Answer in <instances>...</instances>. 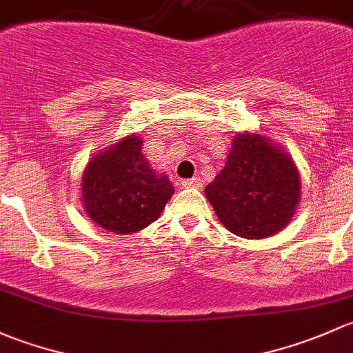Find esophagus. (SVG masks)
Here are the masks:
<instances>
[{
  "mask_svg": "<svg viewBox=\"0 0 353 353\" xmlns=\"http://www.w3.org/2000/svg\"><path fill=\"white\" fill-rule=\"evenodd\" d=\"M181 185H183L185 188H201L202 187V180L199 176L188 178V180H181Z\"/></svg>",
  "mask_w": 353,
  "mask_h": 353,
  "instance_id": "1",
  "label": "esophagus"
}]
</instances>
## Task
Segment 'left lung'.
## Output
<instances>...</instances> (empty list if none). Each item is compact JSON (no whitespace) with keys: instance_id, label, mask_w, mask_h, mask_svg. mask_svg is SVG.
Here are the masks:
<instances>
[{"instance_id":"obj_1","label":"left lung","mask_w":353,"mask_h":353,"mask_svg":"<svg viewBox=\"0 0 353 353\" xmlns=\"http://www.w3.org/2000/svg\"><path fill=\"white\" fill-rule=\"evenodd\" d=\"M207 201L232 234L263 239L282 231L301 199V176L285 150L260 134H236L228 161L205 187Z\"/></svg>"}]
</instances>
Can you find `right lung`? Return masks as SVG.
<instances>
[{
  "instance_id": "1",
  "label": "right lung",
  "mask_w": 353,
  "mask_h": 353,
  "mask_svg": "<svg viewBox=\"0 0 353 353\" xmlns=\"http://www.w3.org/2000/svg\"><path fill=\"white\" fill-rule=\"evenodd\" d=\"M139 136L122 137L97 152L83 172V205L93 223L114 234H132L154 223L175 194L165 173L144 158Z\"/></svg>"
}]
</instances>
